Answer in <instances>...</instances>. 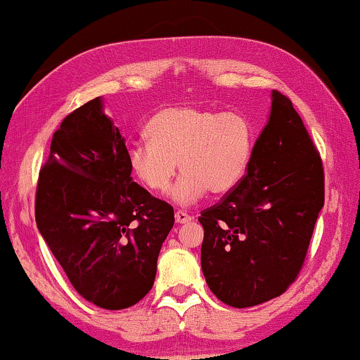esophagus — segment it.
Segmentation results:
<instances>
[{
	"label": "esophagus",
	"mask_w": 360,
	"mask_h": 360,
	"mask_svg": "<svg viewBox=\"0 0 360 360\" xmlns=\"http://www.w3.org/2000/svg\"><path fill=\"white\" fill-rule=\"evenodd\" d=\"M191 220V215H188L185 211H176L175 212V222L176 224H186Z\"/></svg>",
	"instance_id": "1"
}]
</instances>
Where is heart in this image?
Segmentation results:
<instances>
[{
	"mask_svg": "<svg viewBox=\"0 0 360 360\" xmlns=\"http://www.w3.org/2000/svg\"><path fill=\"white\" fill-rule=\"evenodd\" d=\"M145 134L149 141H135L127 149L130 170L149 191L162 193L180 169L170 193L179 206H191L209 190L215 195L230 191L250 161L251 125L236 112L167 108L149 120Z\"/></svg>",
	"mask_w": 360,
	"mask_h": 360,
	"instance_id": "b5f03b06",
	"label": "heart"
}]
</instances>
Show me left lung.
<instances>
[{"label": "left lung", "mask_w": 360, "mask_h": 360, "mask_svg": "<svg viewBox=\"0 0 360 360\" xmlns=\"http://www.w3.org/2000/svg\"><path fill=\"white\" fill-rule=\"evenodd\" d=\"M270 99L246 176L198 219L206 283L238 309L274 300L295 281L323 207L322 161L302 119L285 95L274 90Z\"/></svg>", "instance_id": "1"}]
</instances>
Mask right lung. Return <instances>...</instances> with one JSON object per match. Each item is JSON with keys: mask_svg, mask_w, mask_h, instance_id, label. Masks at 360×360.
Returning a JSON list of instances; mask_svg holds the SVG:
<instances>
[{"mask_svg": "<svg viewBox=\"0 0 360 360\" xmlns=\"http://www.w3.org/2000/svg\"><path fill=\"white\" fill-rule=\"evenodd\" d=\"M125 138L98 96L54 131L40 170L35 220L79 295L120 311L153 288L162 243L174 226L170 204L135 184Z\"/></svg>", "mask_w": 360, "mask_h": 360, "instance_id": "right-lung-1", "label": "right lung"}]
</instances>
